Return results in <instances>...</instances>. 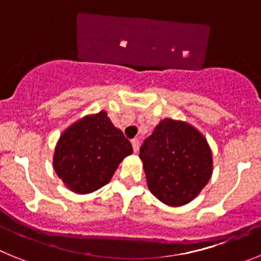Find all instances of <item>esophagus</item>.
<instances>
[{"instance_id":"1","label":"esophagus","mask_w":261,"mask_h":261,"mask_svg":"<svg viewBox=\"0 0 261 261\" xmlns=\"http://www.w3.org/2000/svg\"><path fill=\"white\" fill-rule=\"evenodd\" d=\"M131 144H133V148H134V152H138V149H139V139H133L131 140Z\"/></svg>"}]
</instances>
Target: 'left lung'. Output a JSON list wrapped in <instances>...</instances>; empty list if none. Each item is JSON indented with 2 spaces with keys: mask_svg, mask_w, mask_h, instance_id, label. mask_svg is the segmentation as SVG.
<instances>
[{
  "mask_svg": "<svg viewBox=\"0 0 261 261\" xmlns=\"http://www.w3.org/2000/svg\"><path fill=\"white\" fill-rule=\"evenodd\" d=\"M147 185L168 206H182L209 182L213 156L207 140L192 124L165 118L140 148Z\"/></svg>",
  "mask_w": 261,
  "mask_h": 261,
  "instance_id": "1",
  "label": "left lung"
}]
</instances>
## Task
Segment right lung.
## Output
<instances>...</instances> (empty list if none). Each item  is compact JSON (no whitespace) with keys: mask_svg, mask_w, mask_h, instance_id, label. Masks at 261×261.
<instances>
[{"mask_svg":"<svg viewBox=\"0 0 261 261\" xmlns=\"http://www.w3.org/2000/svg\"><path fill=\"white\" fill-rule=\"evenodd\" d=\"M133 146L106 112L85 115L60 135L54 153V169L65 187L88 194L112 180Z\"/></svg>","mask_w":261,"mask_h":261,"instance_id":"1","label":"right lung"}]
</instances>
